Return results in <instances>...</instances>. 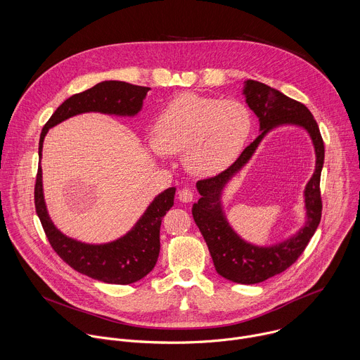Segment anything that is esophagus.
I'll list each match as a JSON object with an SVG mask.
<instances>
[{
	"label": "esophagus",
	"instance_id": "34e87169",
	"mask_svg": "<svg viewBox=\"0 0 360 360\" xmlns=\"http://www.w3.org/2000/svg\"><path fill=\"white\" fill-rule=\"evenodd\" d=\"M178 198H179V200L181 202H185V203H189V202H192L193 200V198H195V193L189 189V188H184V189H181L179 191V193H178Z\"/></svg>",
	"mask_w": 360,
	"mask_h": 360
}]
</instances>
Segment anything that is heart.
<instances>
[{
    "label": "heart",
    "mask_w": 360,
    "mask_h": 360,
    "mask_svg": "<svg viewBox=\"0 0 360 360\" xmlns=\"http://www.w3.org/2000/svg\"><path fill=\"white\" fill-rule=\"evenodd\" d=\"M250 131L252 114L242 101L184 93L158 114L147 147L160 158L184 151L189 172L213 176L240 155Z\"/></svg>",
    "instance_id": "obj_1"
}]
</instances>
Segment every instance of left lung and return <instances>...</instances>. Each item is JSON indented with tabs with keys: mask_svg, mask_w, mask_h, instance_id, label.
Masks as SVG:
<instances>
[{
	"mask_svg": "<svg viewBox=\"0 0 360 360\" xmlns=\"http://www.w3.org/2000/svg\"><path fill=\"white\" fill-rule=\"evenodd\" d=\"M243 94L249 107L259 117L262 134L245 148L227 169L216 176L196 182L200 199L193 203L192 214L207 245L217 274L237 284H257L292 266L308 246L321 221L319 182L325 147L315 118L302 103L257 80L245 82ZM281 124H294L305 128L316 148V171L304 191L307 221L297 235L287 241L270 248H260L245 243L229 227L221 210L219 195L225 184L252 156L262 137L271 128Z\"/></svg>",
	"mask_w": 360,
	"mask_h": 360,
	"instance_id": "8db88e82",
	"label": "left lung"
}]
</instances>
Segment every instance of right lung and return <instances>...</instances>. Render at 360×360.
I'll list each match as a JSON object with an SVG mask.
<instances>
[{
  "mask_svg": "<svg viewBox=\"0 0 360 360\" xmlns=\"http://www.w3.org/2000/svg\"><path fill=\"white\" fill-rule=\"evenodd\" d=\"M150 87L126 82L105 80L91 89L73 94L65 100L44 126L39 139V161L44 139L49 129L80 112L98 111L115 115H136ZM175 188L160 193L147 207L136 226L123 237L105 245H86L60 233L52 223L42 191V168L38 167L35 182V209L45 234L56 255L73 270L107 283L131 284L146 277L154 267L160 255V227L162 217L174 205Z\"/></svg>",
  "mask_w": 360,
  "mask_h": 360,
  "instance_id": "add662e5",
  "label": "right lung"
}]
</instances>
